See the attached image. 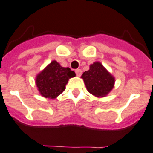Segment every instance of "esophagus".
Listing matches in <instances>:
<instances>
[{
    "instance_id": "1",
    "label": "esophagus",
    "mask_w": 153,
    "mask_h": 153,
    "mask_svg": "<svg viewBox=\"0 0 153 153\" xmlns=\"http://www.w3.org/2000/svg\"><path fill=\"white\" fill-rule=\"evenodd\" d=\"M75 73H76V75L78 77H80L81 75H82V71H81L80 69H77V70L75 71Z\"/></svg>"
}]
</instances>
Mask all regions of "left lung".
I'll list each match as a JSON object with an SVG mask.
<instances>
[{"label": "left lung", "instance_id": "left-lung-1", "mask_svg": "<svg viewBox=\"0 0 153 153\" xmlns=\"http://www.w3.org/2000/svg\"><path fill=\"white\" fill-rule=\"evenodd\" d=\"M83 79L89 93L97 97H106L112 90L115 85V77L99 61L90 64L89 69L83 73Z\"/></svg>", "mask_w": 153, "mask_h": 153}]
</instances>
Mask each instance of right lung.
I'll use <instances>...</instances> for the list:
<instances>
[{"instance_id": "right-lung-1", "label": "right lung", "mask_w": 153, "mask_h": 153, "mask_svg": "<svg viewBox=\"0 0 153 153\" xmlns=\"http://www.w3.org/2000/svg\"><path fill=\"white\" fill-rule=\"evenodd\" d=\"M73 77H75L74 71L53 60L37 74L35 83L42 97L55 99L64 91L68 80Z\"/></svg>"}]
</instances>
